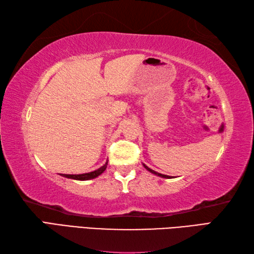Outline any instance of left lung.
Listing matches in <instances>:
<instances>
[{
	"label": "left lung",
	"mask_w": 254,
	"mask_h": 254,
	"mask_svg": "<svg viewBox=\"0 0 254 254\" xmlns=\"http://www.w3.org/2000/svg\"><path fill=\"white\" fill-rule=\"evenodd\" d=\"M143 166H144V168L146 169V170H148L149 172H152V174H154V175H156V176H158V177H161V178H166V179H171L172 177H170V176H167V175H163V174H159V172H156V171H154L153 169H150V168H148V167L145 165V164H143Z\"/></svg>",
	"instance_id": "obj_1"
}]
</instances>
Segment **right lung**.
I'll list each match as a JSON object with an SVG mask.
<instances>
[{
	"label": "right lung",
	"instance_id": "1",
	"mask_svg": "<svg viewBox=\"0 0 254 254\" xmlns=\"http://www.w3.org/2000/svg\"><path fill=\"white\" fill-rule=\"evenodd\" d=\"M108 166V160L106 161V164L104 166H101L100 168L96 169L91 172H87V174H80V175H60L62 177L68 178V179H74V180H79V181H85V180H90V179H95L98 176H100L102 172H104Z\"/></svg>",
	"mask_w": 254,
	"mask_h": 254
}]
</instances>
